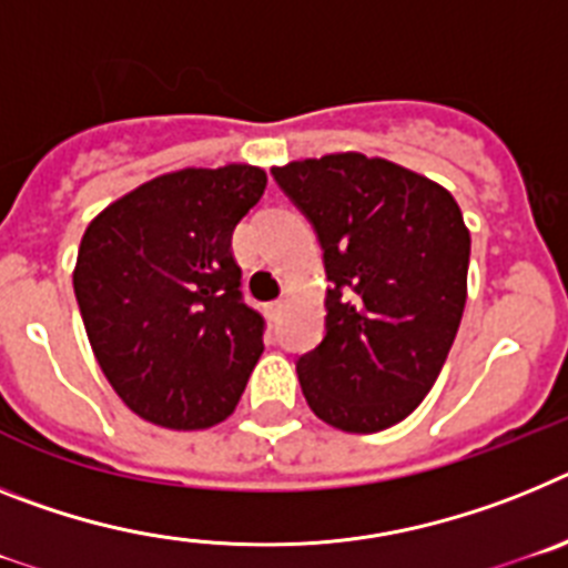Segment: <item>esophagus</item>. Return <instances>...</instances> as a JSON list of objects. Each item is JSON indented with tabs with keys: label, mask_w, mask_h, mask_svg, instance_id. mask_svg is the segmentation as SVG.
<instances>
[{
	"label": "esophagus",
	"mask_w": 568,
	"mask_h": 568,
	"mask_svg": "<svg viewBox=\"0 0 568 568\" xmlns=\"http://www.w3.org/2000/svg\"><path fill=\"white\" fill-rule=\"evenodd\" d=\"M283 308H285V300H283V297L274 300V303H268V314H271V317H274V320H277L280 314H283Z\"/></svg>",
	"instance_id": "obj_1"
}]
</instances>
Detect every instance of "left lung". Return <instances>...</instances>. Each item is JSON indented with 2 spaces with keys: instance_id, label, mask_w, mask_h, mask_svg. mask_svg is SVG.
<instances>
[{
  "instance_id": "obj_1",
  "label": "left lung",
  "mask_w": 568,
  "mask_h": 568,
  "mask_svg": "<svg viewBox=\"0 0 568 568\" xmlns=\"http://www.w3.org/2000/svg\"><path fill=\"white\" fill-rule=\"evenodd\" d=\"M323 248L325 337L297 359L320 420L372 434L432 392L466 305L471 236L437 182L366 154L271 168Z\"/></svg>"
}]
</instances>
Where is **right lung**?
<instances>
[{
  "label": "right lung",
  "instance_id": "right-lung-1",
  "mask_svg": "<svg viewBox=\"0 0 568 568\" xmlns=\"http://www.w3.org/2000/svg\"><path fill=\"white\" fill-rule=\"evenodd\" d=\"M254 165L185 168L108 205L85 229L73 294L102 374L142 420L223 423L263 354L231 254L236 223L265 191Z\"/></svg>",
  "mask_w": 568,
  "mask_h": 568
}]
</instances>
